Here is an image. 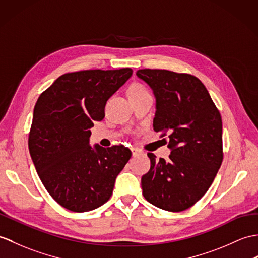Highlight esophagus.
Returning a JSON list of instances; mask_svg holds the SVG:
<instances>
[{"label":"esophagus","mask_w":258,"mask_h":258,"mask_svg":"<svg viewBox=\"0 0 258 258\" xmlns=\"http://www.w3.org/2000/svg\"><path fill=\"white\" fill-rule=\"evenodd\" d=\"M131 151H132V155H133V157L137 156V155L142 154V151H141V149H139V148H132Z\"/></svg>","instance_id":"esophagus-1"}]
</instances>
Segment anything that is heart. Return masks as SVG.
I'll use <instances>...</instances> for the list:
<instances>
[{"label": "heart", "mask_w": 258, "mask_h": 258, "mask_svg": "<svg viewBox=\"0 0 258 258\" xmlns=\"http://www.w3.org/2000/svg\"><path fill=\"white\" fill-rule=\"evenodd\" d=\"M141 91H145V90H144L141 86H133L131 88V90H130V92H141Z\"/></svg>", "instance_id": "obj_1"}]
</instances>
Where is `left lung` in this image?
<instances>
[{
  "label": "left lung",
  "instance_id": "8db88e82",
  "mask_svg": "<svg viewBox=\"0 0 258 258\" xmlns=\"http://www.w3.org/2000/svg\"><path fill=\"white\" fill-rule=\"evenodd\" d=\"M156 99L154 130L168 133V159L148 153L151 169L142 177L143 196L155 207L180 212L210 188L222 164V119L197 77L169 70L141 69Z\"/></svg>",
  "mask_w": 258,
  "mask_h": 258
}]
</instances>
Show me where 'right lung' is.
<instances>
[{
	"label": "right lung",
	"mask_w": 258,
	"mask_h": 258,
	"mask_svg": "<svg viewBox=\"0 0 258 258\" xmlns=\"http://www.w3.org/2000/svg\"><path fill=\"white\" fill-rule=\"evenodd\" d=\"M132 75L131 68L64 74L36 102L29 154L48 194L70 211L104 205L132 156L123 145H90V128L104 118L106 101Z\"/></svg>",
	"instance_id": "1"
}]
</instances>
